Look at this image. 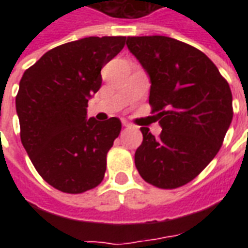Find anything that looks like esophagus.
<instances>
[{
	"instance_id": "34e87169",
	"label": "esophagus",
	"mask_w": 248,
	"mask_h": 248,
	"mask_svg": "<svg viewBox=\"0 0 248 248\" xmlns=\"http://www.w3.org/2000/svg\"><path fill=\"white\" fill-rule=\"evenodd\" d=\"M122 124H124V127H130V126H131V124L127 122V121H122Z\"/></svg>"
}]
</instances>
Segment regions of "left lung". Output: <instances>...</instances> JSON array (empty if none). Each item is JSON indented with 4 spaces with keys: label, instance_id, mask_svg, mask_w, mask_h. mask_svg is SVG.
I'll return each instance as SVG.
<instances>
[{
    "label": "left lung",
    "instance_id": "obj_1",
    "mask_svg": "<svg viewBox=\"0 0 248 248\" xmlns=\"http://www.w3.org/2000/svg\"><path fill=\"white\" fill-rule=\"evenodd\" d=\"M127 47L149 73V103L162 127H142L135 167L158 188H178L213 161L232 121V94L218 67L197 47L165 35L127 37Z\"/></svg>",
    "mask_w": 248,
    "mask_h": 248
}]
</instances>
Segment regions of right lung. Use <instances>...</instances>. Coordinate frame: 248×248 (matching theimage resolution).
<instances>
[{
    "label": "right lung",
    "instance_id": "add662e5",
    "mask_svg": "<svg viewBox=\"0 0 248 248\" xmlns=\"http://www.w3.org/2000/svg\"><path fill=\"white\" fill-rule=\"evenodd\" d=\"M126 37H87L51 49L25 71L16 97L19 135L44 181L67 194L102 182L106 156L122 124L86 119L101 70L124 49Z\"/></svg>",
    "mask_w": 248,
    "mask_h": 248
}]
</instances>
